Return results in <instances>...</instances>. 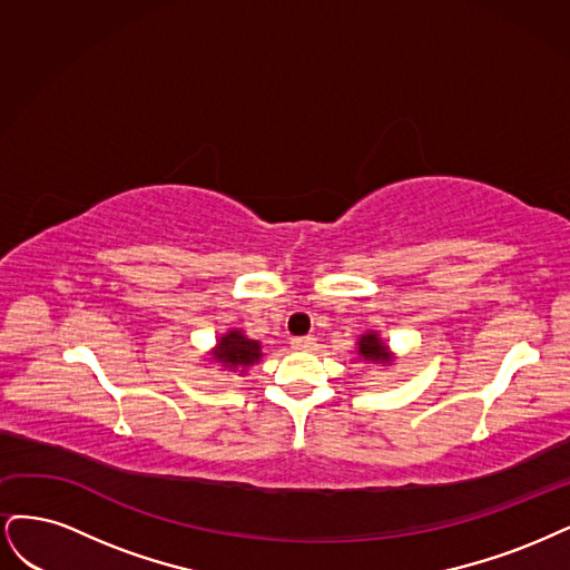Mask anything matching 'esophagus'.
I'll return each mask as SVG.
<instances>
[{
  "mask_svg": "<svg viewBox=\"0 0 570 570\" xmlns=\"http://www.w3.org/2000/svg\"><path fill=\"white\" fill-rule=\"evenodd\" d=\"M291 345L296 347V351H315V338H312V336H296L291 341Z\"/></svg>",
  "mask_w": 570,
  "mask_h": 570,
  "instance_id": "34e87169",
  "label": "esophagus"
}]
</instances>
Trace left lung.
Segmentation results:
<instances>
[{"label": "left lung", "instance_id": "obj_1", "mask_svg": "<svg viewBox=\"0 0 570 570\" xmlns=\"http://www.w3.org/2000/svg\"><path fill=\"white\" fill-rule=\"evenodd\" d=\"M357 355L362 360H370V362H381V364H389L393 353L389 351V345H385L379 334L374 332H366L360 336L357 341Z\"/></svg>", "mask_w": 570, "mask_h": 570}]
</instances>
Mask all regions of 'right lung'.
Masks as SVG:
<instances>
[{"instance_id":"1","label":"right lung","mask_w":570,"mask_h":570,"mask_svg":"<svg viewBox=\"0 0 570 570\" xmlns=\"http://www.w3.org/2000/svg\"><path fill=\"white\" fill-rule=\"evenodd\" d=\"M263 357V345L258 341L248 338L244 332H227L225 336H219L213 351V360L225 366V370H246V366L261 362Z\"/></svg>"}]
</instances>
